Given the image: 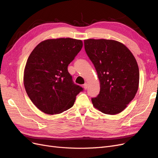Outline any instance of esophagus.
Instances as JSON below:
<instances>
[{
    "label": "esophagus",
    "mask_w": 158,
    "mask_h": 158,
    "mask_svg": "<svg viewBox=\"0 0 158 158\" xmlns=\"http://www.w3.org/2000/svg\"><path fill=\"white\" fill-rule=\"evenodd\" d=\"M83 87H84V88L85 89V90H86L87 89V88H88V84L86 83H85L84 84V85H83Z\"/></svg>",
    "instance_id": "34e87169"
}]
</instances>
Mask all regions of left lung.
Instances as JSON below:
<instances>
[{"label": "left lung", "mask_w": 158, "mask_h": 158, "mask_svg": "<svg viewBox=\"0 0 158 158\" xmlns=\"http://www.w3.org/2000/svg\"><path fill=\"white\" fill-rule=\"evenodd\" d=\"M84 43L100 83L99 94L92 99L93 106L106 114L121 112L138 90L139 72L134 56L117 40L89 39Z\"/></svg>", "instance_id": "8db88e82"}]
</instances>
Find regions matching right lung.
Listing matches in <instances>:
<instances>
[{
  "label": "right lung",
  "mask_w": 158,
  "mask_h": 158,
  "mask_svg": "<svg viewBox=\"0 0 158 158\" xmlns=\"http://www.w3.org/2000/svg\"><path fill=\"white\" fill-rule=\"evenodd\" d=\"M83 45L79 39H50L40 42L30 53L23 82L28 97L40 111L55 115L73 105L83 88L73 84L68 66Z\"/></svg>",
  "instance_id": "add662e5"
}]
</instances>
